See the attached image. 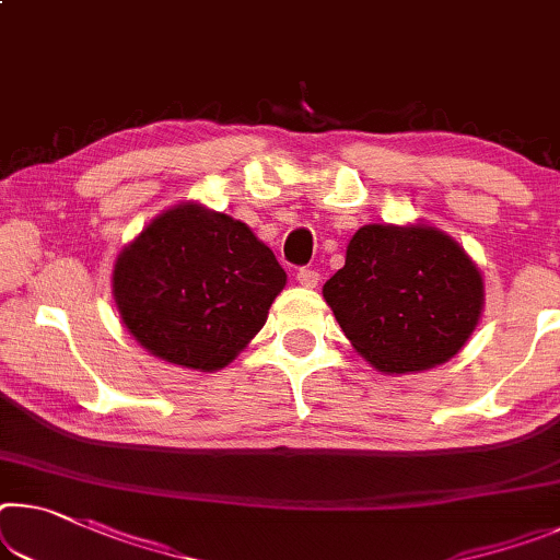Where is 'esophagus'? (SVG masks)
Masks as SVG:
<instances>
[{
  "label": "esophagus",
  "mask_w": 560,
  "mask_h": 560,
  "mask_svg": "<svg viewBox=\"0 0 560 560\" xmlns=\"http://www.w3.org/2000/svg\"><path fill=\"white\" fill-rule=\"evenodd\" d=\"M296 281L301 283V287L314 289V287H318V271H314V269H299L296 271Z\"/></svg>",
  "instance_id": "34e87169"
}]
</instances>
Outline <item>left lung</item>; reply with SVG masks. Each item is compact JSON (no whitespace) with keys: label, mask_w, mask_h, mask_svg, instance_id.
I'll return each instance as SVG.
<instances>
[{"label":"left lung","mask_w":560,"mask_h":560,"mask_svg":"<svg viewBox=\"0 0 560 560\" xmlns=\"http://www.w3.org/2000/svg\"><path fill=\"white\" fill-rule=\"evenodd\" d=\"M324 299L371 366L408 374L439 366L471 339L483 277L436 226L369 224L351 236Z\"/></svg>","instance_id":"1"}]
</instances>
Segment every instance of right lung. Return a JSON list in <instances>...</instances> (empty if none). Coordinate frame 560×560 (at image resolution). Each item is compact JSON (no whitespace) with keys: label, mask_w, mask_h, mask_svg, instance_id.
Instances as JSON below:
<instances>
[{"label":"right lung","mask_w":560,"mask_h":560,"mask_svg":"<svg viewBox=\"0 0 560 560\" xmlns=\"http://www.w3.org/2000/svg\"><path fill=\"white\" fill-rule=\"evenodd\" d=\"M287 287L244 221L184 201L159 214L114 264L121 324L166 363L219 371L261 331Z\"/></svg>","instance_id":"1"}]
</instances>
